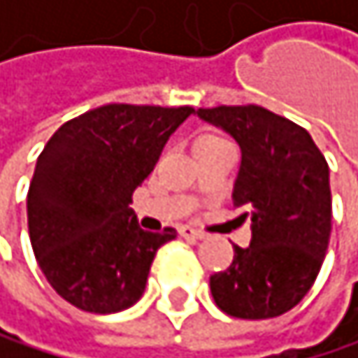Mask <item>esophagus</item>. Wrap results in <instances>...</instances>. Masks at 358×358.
Segmentation results:
<instances>
[{
  "label": "esophagus",
  "mask_w": 358,
  "mask_h": 358,
  "mask_svg": "<svg viewBox=\"0 0 358 358\" xmlns=\"http://www.w3.org/2000/svg\"><path fill=\"white\" fill-rule=\"evenodd\" d=\"M180 236L187 238V241H201L203 238V234L193 229V227H180Z\"/></svg>",
  "instance_id": "1"
}]
</instances>
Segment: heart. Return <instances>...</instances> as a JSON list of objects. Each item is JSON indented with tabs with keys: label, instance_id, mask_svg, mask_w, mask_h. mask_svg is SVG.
Here are the masks:
<instances>
[{
	"label": "heart",
	"instance_id": "heart-1",
	"mask_svg": "<svg viewBox=\"0 0 358 358\" xmlns=\"http://www.w3.org/2000/svg\"><path fill=\"white\" fill-rule=\"evenodd\" d=\"M213 139H221V137L215 135V133H203V135L197 137V141H213ZM197 141H195V143H197Z\"/></svg>",
	"mask_w": 358,
	"mask_h": 358
}]
</instances>
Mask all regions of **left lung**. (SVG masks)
I'll use <instances>...</instances> for the list:
<instances>
[{
    "label": "left lung",
    "instance_id": "left-lung-1",
    "mask_svg": "<svg viewBox=\"0 0 358 358\" xmlns=\"http://www.w3.org/2000/svg\"><path fill=\"white\" fill-rule=\"evenodd\" d=\"M241 145L234 206L251 217V245H234L227 271L210 277L221 311L266 320L290 311L320 273L331 238V185L311 135L257 105L197 109Z\"/></svg>",
    "mask_w": 358,
    "mask_h": 358
}]
</instances>
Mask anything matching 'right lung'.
Wrapping results in <instances>:
<instances>
[{
  "label": "right lung",
  "instance_id": "add662e5",
  "mask_svg": "<svg viewBox=\"0 0 358 358\" xmlns=\"http://www.w3.org/2000/svg\"><path fill=\"white\" fill-rule=\"evenodd\" d=\"M193 111L103 105L68 120L47 141L27 193V227L36 262L64 301L115 313L141 299L152 259L176 229H141L133 191Z\"/></svg>",
  "mask_w": 358,
  "mask_h": 358
}]
</instances>
